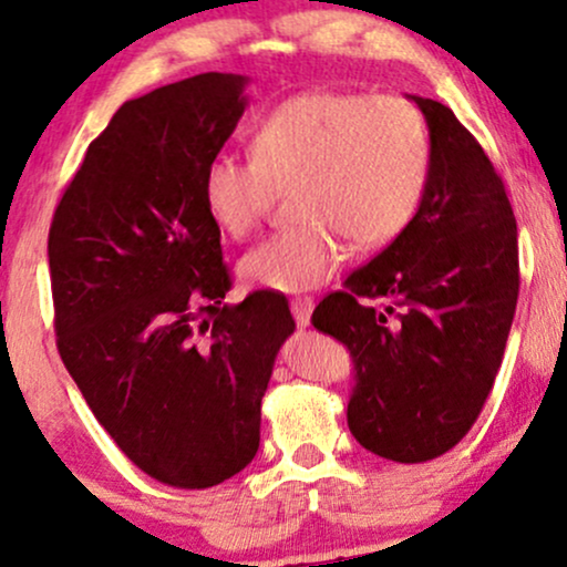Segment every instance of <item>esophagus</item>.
I'll use <instances>...</instances> for the list:
<instances>
[{"label": "esophagus", "instance_id": "esophagus-1", "mask_svg": "<svg viewBox=\"0 0 567 567\" xmlns=\"http://www.w3.org/2000/svg\"><path fill=\"white\" fill-rule=\"evenodd\" d=\"M315 301L309 296H298L290 301V312H293L298 326H309V317H312Z\"/></svg>", "mask_w": 567, "mask_h": 567}]
</instances>
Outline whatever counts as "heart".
Segmentation results:
<instances>
[{
    "label": "heart",
    "instance_id": "1",
    "mask_svg": "<svg viewBox=\"0 0 567 567\" xmlns=\"http://www.w3.org/2000/svg\"><path fill=\"white\" fill-rule=\"evenodd\" d=\"M433 174L425 112L395 93L307 91L252 128V158L220 153L202 177L204 207L223 234L247 239L274 193L296 185L301 226L245 255L247 285L298 293L328 282L358 250H379L409 228Z\"/></svg>",
    "mask_w": 567,
    "mask_h": 567
}]
</instances>
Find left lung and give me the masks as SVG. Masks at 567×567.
<instances>
[{
	"mask_svg": "<svg viewBox=\"0 0 567 567\" xmlns=\"http://www.w3.org/2000/svg\"><path fill=\"white\" fill-rule=\"evenodd\" d=\"M412 102L433 134L425 198L406 231L312 315L352 354V435L395 463L444 455L471 431L519 296L516 220L493 161L450 107Z\"/></svg>",
	"mask_w": 567,
	"mask_h": 567,
	"instance_id": "left-lung-1",
	"label": "left lung"
}]
</instances>
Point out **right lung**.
Here are the masks:
<instances>
[{
	"instance_id": "right-lung-1",
	"label": "right lung",
	"mask_w": 567,
	"mask_h": 567,
	"mask_svg": "<svg viewBox=\"0 0 567 567\" xmlns=\"http://www.w3.org/2000/svg\"><path fill=\"white\" fill-rule=\"evenodd\" d=\"M204 72L132 99L89 145L48 234L55 344L99 425L147 476L207 489L260 444V398L296 331L285 296L231 290L202 177L247 107Z\"/></svg>"
}]
</instances>
